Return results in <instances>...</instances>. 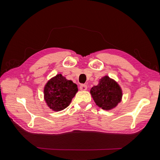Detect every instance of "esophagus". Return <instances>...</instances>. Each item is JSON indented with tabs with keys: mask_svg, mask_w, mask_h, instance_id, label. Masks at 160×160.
Here are the masks:
<instances>
[{
	"mask_svg": "<svg viewBox=\"0 0 160 160\" xmlns=\"http://www.w3.org/2000/svg\"><path fill=\"white\" fill-rule=\"evenodd\" d=\"M79 89L81 91H86L87 89H88V86L85 84H81L79 87Z\"/></svg>",
	"mask_w": 160,
	"mask_h": 160,
	"instance_id": "obj_1",
	"label": "esophagus"
}]
</instances>
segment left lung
<instances>
[{
	"instance_id": "obj_1",
	"label": "left lung",
	"mask_w": 160,
	"mask_h": 160,
	"mask_svg": "<svg viewBox=\"0 0 160 160\" xmlns=\"http://www.w3.org/2000/svg\"><path fill=\"white\" fill-rule=\"evenodd\" d=\"M90 93L96 105L104 110L115 108L122 99V90L115 80L108 75L101 78L99 84L91 89Z\"/></svg>"
}]
</instances>
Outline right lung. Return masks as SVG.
<instances>
[{
	"label": "right lung",
	"instance_id": "add662e5",
	"mask_svg": "<svg viewBox=\"0 0 160 160\" xmlns=\"http://www.w3.org/2000/svg\"><path fill=\"white\" fill-rule=\"evenodd\" d=\"M78 91L77 85L58 74L48 81L44 88V99L51 109L60 111L68 107Z\"/></svg>",
	"mask_w": 160,
	"mask_h": 160
}]
</instances>
